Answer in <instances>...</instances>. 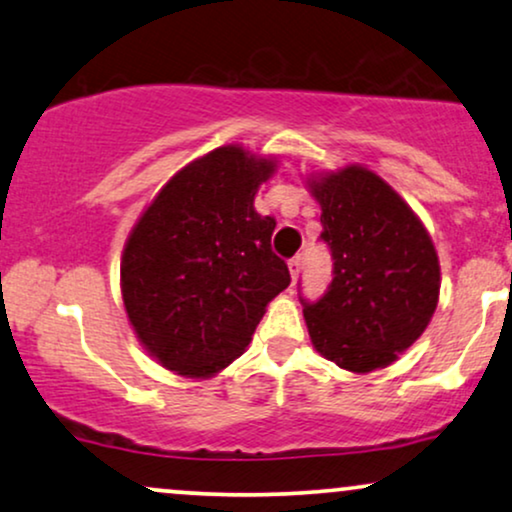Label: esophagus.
<instances>
[{
  "label": "esophagus",
  "instance_id": "1",
  "mask_svg": "<svg viewBox=\"0 0 512 512\" xmlns=\"http://www.w3.org/2000/svg\"><path fill=\"white\" fill-rule=\"evenodd\" d=\"M288 271H290V276H293V281H295L297 274H300V257H293V260L288 262Z\"/></svg>",
  "mask_w": 512,
  "mask_h": 512
}]
</instances>
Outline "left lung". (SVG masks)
Wrapping results in <instances>:
<instances>
[{
  "instance_id": "left-lung-1",
  "label": "left lung",
  "mask_w": 512,
  "mask_h": 512,
  "mask_svg": "<svg viewBox=\"0 0 512 512\" xmlns=\"http://www.w3.org/2000/svg\"><path fill=\"white\" fill-rule=\"evenodd\" d=\"M309 189L333 257V281L321 300L300 297L312 345L352 373L390 366L437 309L432 238L399 193L366 167L323 174Z\"/></svg>"
}]
</instances>
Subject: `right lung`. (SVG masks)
Listing matches in <instances>:
<instances>
[{"label": "right lung", "mask_w": 512, "mask_h": 512, "mask_svg": "<svg viewBox=\"0 0 512 512\" xmlns=\"http://www.w3.org/2000/svg\"><path fill=\"white\" fill-rule=\"evenodd\" d=\"M276 163L222 146L179 170L125 243L122 302L148 354L186 378L241 357L267 304L290 286L255 193Z\"/></svg>", "instance_id": "right-lung-1"}]
</instances>
